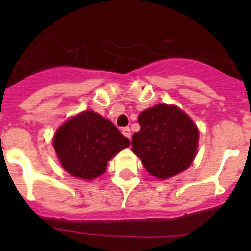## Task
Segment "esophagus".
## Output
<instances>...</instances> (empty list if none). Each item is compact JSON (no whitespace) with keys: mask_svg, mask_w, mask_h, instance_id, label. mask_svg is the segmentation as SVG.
Masks as SVG:
<instances>
[{"mask_svg":"<svg viewBox=\"0 0 251 251\" xmlns=\"http://www.w3.org/2000/svg\"><path fill=\"white\" fill-rule=\"evenodd\" d=\"M121 132H123V135L125 136V137H127L128 140H131V130H130V127H124L123 130H121Z\"/></svg>","mask_w":251,"mask_h":251,"instance_id":"1","label":"esophagus"}]
</instances>
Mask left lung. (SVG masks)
Wrapping results in <instances>:
<instances>
[{"mask_svg": "<svg viewBox=\"0 0 251 251\" xmlns=\"http://www.w3.org/2000/svg\"><path fill=\"white\" fill-rule=\"evenodd\" d=\"M141 130L132 136V151L149 174L170 178L188 169L198 148L196 124L176 105L158 104L138 116Z\"/></svg>", "mask_w": 251, "mask_h": 251, "instance_id": "1", "label": "left lung"}]
</instances>
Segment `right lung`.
<instances>
[{
    "label": "right lung",
    "mask_w": 251,
    "mask_h": 251,
    "mask_svg": "<svg viewBox=\"0 0 251 251\" xmlns=\"http://www.w3.org/2000/svg\"><path fill=\"white\" fill-rule=\"evenodd\" d=\"M130 146L116 126L92 110L65 121L55 132L53 147L63 168L81 179L96 178L121 149Z\"/></svg>",
    "instance_id": "1"
}]
</instances>
